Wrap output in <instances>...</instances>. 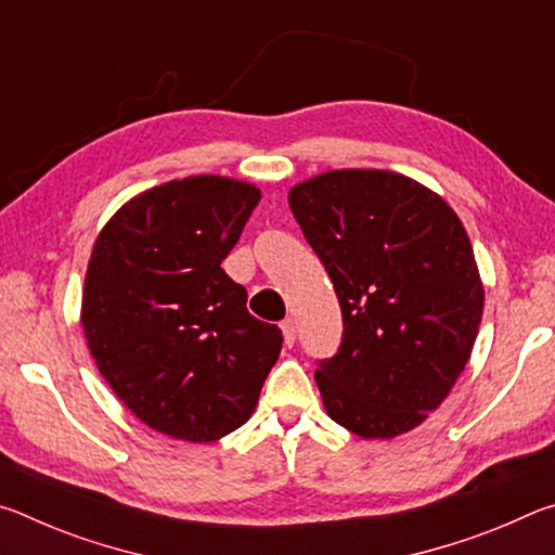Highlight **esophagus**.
Here are the masks:
<instances>
[{
  "label": "esophagus",
  "instance_id": "34e87169",
  "mask_svg": "<svg viewBox=\"0 0 555 555\" xmlns=\"http://www.w3.org/2000/svg\"><path fill=\"white\" fill-rule=\"evenodd\" d=\"M281 333H284L286 347H294V343H296V323L291 321V318H286V321L281 323Z\"/></svg>",
  "mask_w": 555,
  "mask_h": 555
}]
</instances>
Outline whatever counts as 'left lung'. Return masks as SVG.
<instances>
[{"label":"left lung","mask_w":555,"mask_h":555,"mask_svg":"<svg viewBox=\"0 0 555 555\" xmlns=\"http://www.w3.org/2000/svg\"><path fill=\"white\" fill-rule=\"evenodd\" d=\"M288 205L331 276L343 343L318 362L327 416L362 438L424 424L473 352L485 288L453 208L411 178L327 171Z\"/></svg>","instance_id":"1"}]
</instances>
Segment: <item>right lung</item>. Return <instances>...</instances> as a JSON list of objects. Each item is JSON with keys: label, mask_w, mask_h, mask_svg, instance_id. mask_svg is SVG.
<instances>
[{"label": "right lung", "mask_w": 555, "mask_h": 555, "mask_svg": "<svg viewBox=\"0 0 555 555\" xmlns=\"http://www.w3.org/2000/svg\"><path fill=\"white\" fill-rule=\"evenodd\" d=\"M259 188L222 176L156 185L92 247L82 331L102 377L149 428L210 443L247 424L284 335L224 274Z\"/></svg>", "instance_id": "1"}]
</instances>
